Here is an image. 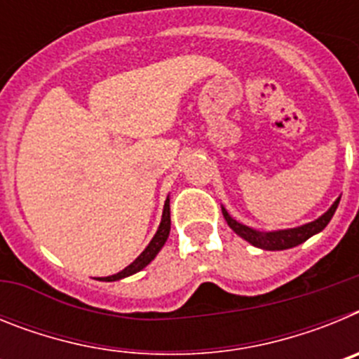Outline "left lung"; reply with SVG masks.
<instances>
[{"mask_svg":"<svg viewBox=\"0 0 359 359\" xmlns=\"http://www.w3.org/2000/svg\"><path fill=\"white\" fill-rule=\"evenodd\" d=\"M338 203H340V198L332 203L331 208H329L325 214H322L318 219L311 221V223L302 224V226L284 228V230H271V231L255 230V228L246 226V224L239 223V221H236V219L228 214V210L223 207V205H221V210H223V215H224V219H226L228 226L236 231L237 236L243 237L244 241H248L250 244H253V246H257V248L269 250V252H277V250L293 248V246L302 244L304 241H307L309 237L320 233L323 228L327 226L329 221L332 219V215H334L336 208H338Z\"/></svg>","mask_w":359,"mask_h":359,"instance_id":"8db88e82","label":"left lung"}]
</instances>
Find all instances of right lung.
I'll use <instances>...</instances> for the list:
<instances>
[{
	"label": "right lung",
	"mask_w": 359,
	"mask_h": 359,
	"mask_svg": "<svg viewBox=\"0 0 359 359\" xmlns=\"http://www.w3.org/2000/svg\"><path fill=\"white\" fill-rule=\"evenodd\" d=\"M169 233H170V199L169 196H167L163 205V214H161V223L160 226H158L154 237L151 239V243L147 244V248H145L140 255L136 257L135 261H133L128 268H123L122 271H118V273L115 275H109V277H100L98 280H102V282L122 280V278L131 277V275L142 271V269H144L147 264H151V262L154 261V257L160 253V250L163 248V244L167 243V239H169Z\"/></svg>",
	"instance_id": "obj_1"
}]
</instances>
